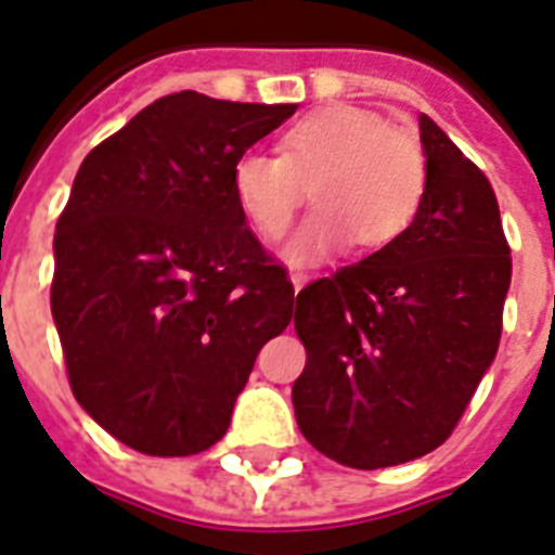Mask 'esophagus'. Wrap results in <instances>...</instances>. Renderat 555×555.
<instances>
[{"instance_id":"34e87169","label":"esophagus","mask_w":555,"mask_h":555,"mask_svg":"<svg viewBox=\"0 0 555 555\" xmlns=\"http://www.w3.org/2000/svg\"><path fill=\"white\" fill-rule=\"evenodd\" d=\"M291 285H294V291H302L308 285V273H291Z\"/></svg>"}]
</instances>
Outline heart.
Wrapping results in <instances>:
<instances>
[{
	"instance_id": "heart-1",
	"label": "heart",
	"mask_w": 555,
	"mask_h": 555,
	"mask_svg": "<svg viewBox=\"0 0 555 555\" xmlns=\"http://www.w3.org/2000/svg\"><path fill=\"white\" fill-rule=\"evenodd\" d=\"M416 137L372 109L328 104L287 127L279 156L247 147L230 171L232 197L253 230L276 238L311 185L317 209L282 244L291 264H317L354 244L387 247L416 218L425 194Z\"/></svg>"
}]
</instances>
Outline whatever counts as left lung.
I'll return each instance as SVG.
<instances>
[{"instance_id": "1", "label": "left lung", "mask_w": 555, "mask_h": 555, "mask_svg": "<svg viewBox=\"0 0 555 555\" xmlns=\"http://www.w3.org/2000/svg\"><path fill=\"white\" fill-rule=\"evenodd\" d=\"M425 194L387 247L296 294L302 437L334 463L387 468L451 437L501 340L513 279L492 185L418 116Z\"/></svg>"}]
</instances>
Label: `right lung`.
I'll use <instances>...</instances> for the list:
<instances>
[{
  "label": "right lung",
  "instance_id": "add662e5",
  "mask_svg": "<svg viewBox=\"0 0 555 555\" xmlns=\"http://www.w3.org/2000/svg\"><path fill=\"white\" fill-rule=\"evenodd\" d=\"M294 113L183 90L80 163L54 232L52 317L78 404L133 451L215 446L294 317V285L230 185L235 156Z\"/></svg>",
  "mask_w": 555,
  "mask_h": 555
}]
</instances>
